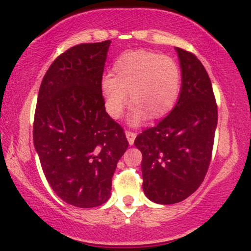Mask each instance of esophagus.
<instances>
[{
	"instance_id": "1",
	"label": "esophagus",
	"mask_w": 251,
	"mask_h": 251,
	"mask_svg": "<svg viewBox=\"0 0 251 251\" xmlns=\"http://www.w3.org/2000/svg\"><path fill=\"white\" fill-rule=\"evenodd\" d=\"M125 135H126V138H127L129 145L132 146L133 144H134V139H135V136H136V133L131 132V131H126L125 132Z\"/></svg>"
}]
</instances>
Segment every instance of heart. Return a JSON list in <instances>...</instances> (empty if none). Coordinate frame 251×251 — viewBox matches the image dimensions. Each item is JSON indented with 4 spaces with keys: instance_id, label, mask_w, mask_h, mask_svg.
<instances>
[{
    "instance_id": "1",
    "label": "heart",
    "mask_w": 251,
    "mask_h": 251,
    "mask_svg": "<svg viewBox=\"0 0 251 251\" xmlns=\"http://www.w3.org/2000/svg\"><path fill=\"white\" fill-rule=\"evenodd\" d=\"M182 87V71L176 60L151 50H129L118 56L112 65V76L100 81L104 106L111 118L122 117L128 103L131 126H139L148 117L161 118L177 102Z\"/></svg>"
}]
</instances>
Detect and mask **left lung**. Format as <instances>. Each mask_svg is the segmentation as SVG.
<instances>
[{"label":"left lung","instance_id":"1","mask_svg":"<svg viewBox=\"0 0 251 251\" xmlns=\"http://www.w3.org/2000/svg\"><path fill=\"white\" fill-rule=\"evenodd\" d=\"M182 87L175 107L136 136L142 189L156 204H176L201 186L211 162L218 109L207 72L192 53L176 47Z\"/></svg>","mask_w":251,"mask_h":251}]
</instances>
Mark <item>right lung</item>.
<instances>
[{"label": "right lung", "instance_id": "right-lung-1", "mask_svg": "<svg viewBox=\"0 0 251 251\" xmlns=\"http://www.w3.org/2000/svg\"><path fill=\"white\" fill-rule=\"evenodd\" d=\"M110 44L66 50L50 65L38 94L33 142L41 168L53 191L81 208L107 201L117 163L128 147L100 93Z\"/></svg>", "mask_w": 251, "mask_h": 251}]
</instances>
